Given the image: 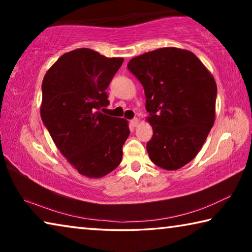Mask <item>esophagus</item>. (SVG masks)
<instances>
[{
  "label": "esophagus",
  "mask_w": 252,
  "mask_h": 252,
  "mask_svg": "<svg viewBox=\"0 0 252 252\" xmlns=\"http://www.w3.org/2000/svg\"><path fill=\"white\" fill-rule=\"evenodd\" d=\"M130 123H131V125L133 126H136L139 125V119H138V118H134V119H132V120L130 121Z\"/></svg>",
  "instance_id": "1"
}]
</instances>
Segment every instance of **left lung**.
Segmentation results:
<instances>
[{
	"label": "left lung",
	"mask_w": 252,
	"mask_h": 252,
	"mask_svg": "<svg viewBox=\"0 0 252 252\" xmlns=\"http://www.w3.org/2000/svg\"><path fill=\"white\" fill-rule=\"evenodd\" d=\"M127 69L147 97L153 130L149 157L164 170L182 168L198 155L215 123V78L191 51L173 46L131 59Z\"/></svg>",
	"instance_id": "obj_1"
}]
</instances>
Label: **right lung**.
<instances>
[{"mask_svg":"<svg viewBox=\"0 0 252 252\" xmlns=\"http://www.w3.org/2000/svg\"><path fill=\"white\" fill-rule=\"evenodd\" d=\"M122 62L76 49L61 55L42 82V121L59 151L84 177H104L122 160L129 123L100 112L110 103L105 90Z\"/></svg>","mask_w":252,"mask_h":252,"instance_id":"obj_1","label":"right lung"}]
</instances>
